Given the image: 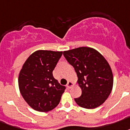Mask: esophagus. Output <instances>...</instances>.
Instances as JSON below:
<instances>
[{"label":"esophagus","mask_w":130,"mask_h":130,"mask_svg":"<svg viewBox=\"0 0 130 130\" xmlns=\"http://www.w3.org/2000/svg\"><path fill=\"white\" fill-rule=\"evenodd\" d=\"M73 85V83L72 82H69L67 84V88L70 89V88H71V87H72Z\"/></svg>","instance_id":"obj_1"}]
</instances>
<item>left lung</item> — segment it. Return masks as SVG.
<instances>
[{"instance_id":"1","label":"left lung","mask_w":130,"mask_h":130,"mask_svg":"<svg viewBox=\"0 0 130 130\" xmlns=\"http://www.w3.org/2000/svg\"><path fill=\"white\" fill-rule=\"evenodd\" d=\"M67 61L74 67L82 95L75 101L80 107L94 109L109 97L113 84L111 69L104 57L91 47H82L63 51Z\"/></svg>"}]
</instances>
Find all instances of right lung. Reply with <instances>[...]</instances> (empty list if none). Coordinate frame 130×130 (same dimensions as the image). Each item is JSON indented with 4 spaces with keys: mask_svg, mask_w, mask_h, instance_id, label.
<instances>
[{
    "mask_svg": "<svg viewBox=\"0 0 130 130\" xmlns=\"http://www.w3.org/2000/svg\"><path fill=\"white\" fill-rule=\"evenodd\" d=\"M62 51L39 50L28 57L19 75V87L25 102L33 109L47 112L59 103L65 87L53 75Z\"/></svg>",
    "mask_w": 130,
    "mask_h": 130,
    "instance_id": "obj_1",
    "label": "right lung"
}]
</instances>
